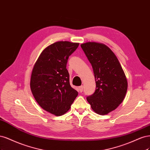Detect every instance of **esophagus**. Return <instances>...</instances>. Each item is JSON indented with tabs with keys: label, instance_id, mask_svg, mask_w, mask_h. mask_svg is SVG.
<instances>
[{
	"label": "esophagus",
	"instance_id": "esophagus-1",
	"mask_svg": "<svg viewBox=\"0 0 150 150\" xmlns=\"http://www.w3.org/2000/svg\"><path fill=\"white\" fill-rule=\"evenodd\" d=\"M79 91L80 93H81L82 91H83V86H79Z\"/></svg>",
	"mask_w": 150,
	"mask_h": 150
}]
</instances>
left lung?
<instances>
[{
    "label": "left lung",
    "instance_id": "obj_1",
    "mask_svg": "<svg viewBox=\"0 0 150 150\" xmlns=\"http://www.w3.org/2000/svg\"><path fill=\"white\" fill-rule=\"evenodd\" d=\"M81 47L92 66L96 82L95 91L86 100L95 113L107 115L126 95L128 82L125 72L117 56L103 43L88 42Z\"/></svg>",
    "mask_w": 150,
    "mask_h": 150
}]
</instances>
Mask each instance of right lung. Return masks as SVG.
Instances as JSON below:
<instances>
[{
  "instance_id": "obj_1",
  "label": "right lung",
  "mask_w": 150,
  "mask_h": 150,
  "mask_svg": "<svg viewBox=\"0 0 150 150\" xmlns=\"http://www.w3.org/2000/svg\"><path fill=\"white\" fill-rule=\"evenodd\" d=\"M79 45L68 41L52 43L42 52L33 67L32 93L43 110L55 116L68 112L78 95L70 85L66 67L69 56Z\"/></svg>"
}]
</instances>
